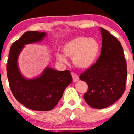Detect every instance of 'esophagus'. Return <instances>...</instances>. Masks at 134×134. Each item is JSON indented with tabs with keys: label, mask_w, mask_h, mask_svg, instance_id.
<instances>
[{
	"label": "esophagus",
	"mask_w": 134,
	"mask_h": 134,
	"mask_svg": "<svg viewBox=\"0 0 134 134\" xmlns=\"http://www.w3.org/2000/svg\"><path fill=\"white\" fill-rule=\"evenodd\" d=\"M71 76H72V78H73L74 82H76L79 80V76H78L76 74L72 72V73H71Z\"/></svg>",
	"instance_id": "esophagus-1"
}]
</instances>
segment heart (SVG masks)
<instances>
[{
    "instance_id": "b5f03b06",
    "label": "heart",
    "mask_w": 134,
    "mask_h": 134,
    "mask_svg": "<svg viewBox=\"0 0 134 134\" xmlns=\"http://www.w3.org/2000/svg\"><path fill=\"white\" fill-rule=\"evenodd\" d=\"M62 50L65 55L72 58L75 67L81 69H87L96 63L99 55L101 46L96 39L79 36L65 42ZM57 58L63 63L67 60L60 53L57 54Z\"/></svg>"
}]
</instances>
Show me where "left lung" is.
<instances>
[{
	"label": "left lung",
	"instance_id": "1",
	"mask_svg": "<svg viewBox=\"0 0 134 134\" xmlns=\"http://www.w3.org/2000/svg\"><path fill=\"white\" fill-rule=\"evenodd\" d=\"M100 30L101 54L79 77L88 86L84 94L85 101L92 108L99 109L112 105L122 96L127 77V63L120 42L104 28Z\"/></svg>",
	"mask_w": 134,
	"mask_h": 134
}]
</instances>
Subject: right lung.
<instances>
[{"label": "right lung", "instance_id": "1", "mask_svg": "<svg viewBox=\"0 0 134 134\" xmlns=\"http://www.w3.org/2000/svg\"><path fill=\"white\" fill-rule=\"evenodd\" d=\"M46 33L26 32L11 46L7 64L9 88L18 102L27 108L39 111H48L56 106L64 90L72 82L70 71H60L47 67L40 76L27 79L20 73L17 60L24 46L38 42Z\"/></svg>", "mask_w": 134, "mask_h": 134}]
</instances>
